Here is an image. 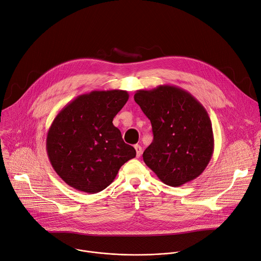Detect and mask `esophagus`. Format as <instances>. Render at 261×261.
<instances>
[{"instance_id":"esophagus-1","label":"esophagus","mask_w":261,"mask_h":261,"mask_svg":"<svg viewBox=\"0 0 261 261\" xmlns=\"http://www.w3.org/2000/svg\"><path fill=\"white\" fill-rule=\"evenodd\" d=\"M134 148H135V151H136V157H137V158H139V157L141 156V153H142V148H141V146H140V145H138V144H135V145H134Z\"/></svg>"}]
</instances>
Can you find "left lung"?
<instances>
[{"label":"left lung","instance_id":"1","mask_svg":"<svg viewBox=\"0 0 261 261\" xmlns=\"http://www.w3.org/2000/svg\"><path fill=\"white\" fill-rule=\"evenodd\" d=\"M134 100L151 121L154 134L142 155L146 166L171 187L199 176L214 152L212 122L202 104L169 85L139 90Z\"/></svg>","mask_w":261,"mask_h":261}]
</instances>
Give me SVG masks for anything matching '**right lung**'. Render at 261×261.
Returning a JSON list of instances; mask_svg holds the SVG:
<instances>
[{"label": "right lung", "mask_w": 261, "mask_h": 261, "mask_svg": "<svg viewBox=\"0 0 261 261\" xmlns=\"http://www.w3.org/2000/svg\"><path fill=\"white\" fill-rule=\"evenodd\" d=\"M128 99V92L122 90L93 91L72 100L55 118L46 151L55 171L70 187L98 193L136 156L113 124Z\"/></svg>", "instance_id": "right-lung-1"}]
</instances>
